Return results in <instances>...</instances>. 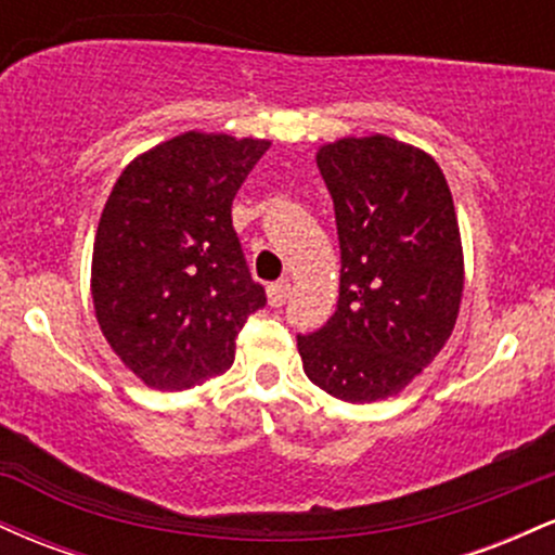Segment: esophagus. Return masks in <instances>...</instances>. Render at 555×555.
Returning a JSON list of instances; mask_svg holds the SVG:
<instances>
[{"mask_svg": "<svg viewBox=\"0 0 555 555\" xmlns=\"http://www.w3.org/2000/svg\"><path fill=\"white\" fill-rule=\"evenodd\" d=\"M289 292H292L289 279H282V282L271 284L269 286V302L273 305V308H282V305L286 302V297H289Z\"/></svg>", "mask_w": 555, "mask_h": 555, "instance_id": "34e87169", "label": "esophagus"}]
</instances>
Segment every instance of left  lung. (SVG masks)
<instances>
[{
	"label": "left lung",
	"instance_id": "1",
	"mask_svg": "<svg viewBox=\"0 0 555 555\" xmlns=\"http://www.w3.org/2000/svg\"><path fill=\"white\" fill-rule=\"evenodd\" d=\"M315 162L339 232V305L297 349L318 388L371 404L404 391L454 331L464 289L454 201L436 158L388 135L334 140Z\"/></svg>",
	"mask_w": 555,
	"mask_h": 555
}]
</instances>
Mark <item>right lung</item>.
Listing matches in <instances>:
<instances>
[{
    "mask_svg": "<svg viewBox=\"0 0 555 555\" xmlns=\"http://www.w3.org/2000/svg\"><path fill=\"white\" fill-rule=\"evenodd\" d=\"M269 140L182 132L127 164L93 242L95 321L125 367L158 391L227 373L266 305L232 227V201Z\"/></svg>",
    "mask_w": 555,
    "mask_h": 555,
    "instance_id": "add662e5",
    "label": "right lung"
}]
</instances>
